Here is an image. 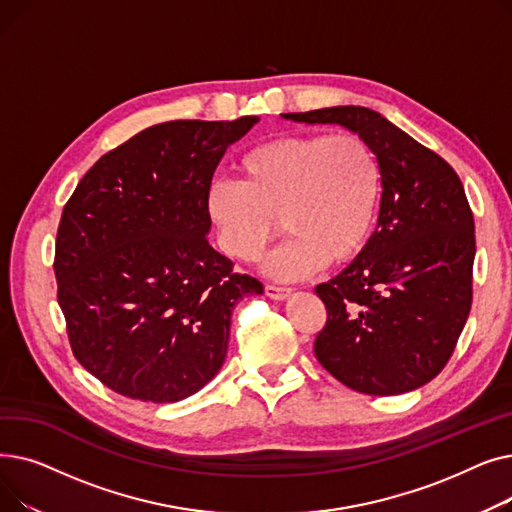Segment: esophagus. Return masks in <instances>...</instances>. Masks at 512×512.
Returning a JSON list of instances; mask_svg holds the SVG:
<instances>
[{"label": "esophagus", "mask_w": 512, "mask_h": 512, "mask_svg": "<svg viewBox=\"0 0 512 512\" xmlns=\"http://www.w3.org/2000/svg\"><path fill=\"white\" fill-rule=\"evenodd\" d=\"M292 294V288H284V286H274V284H267L265 286V297H270L274 301H284Z\"/></svg>", "instance_id": "1"}]
</instances>
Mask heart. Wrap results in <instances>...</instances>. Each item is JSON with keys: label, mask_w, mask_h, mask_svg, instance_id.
I'll return each mask as SVG.
<instances>
[{"label": "heart", "mask_w": 512, "mask_h": 512, "mask_svg": "<svg viewBox=\"0 0 512 512\" xmlns=\"http://www.w3.org/2000/svg\"><path fill=\"white\" fill-rule=\"evenodd\" d=\"M236 174L238 180L211 184L209 220L228 257L255 263L278 236L282 218L290 236L263 265L276 280L305 278L324 261H351L378 220L382 166L353 132L284 134L251 147Z\"/></svg>", "instance_id": "obj_1"}]
</instances>
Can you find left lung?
<instances>
[{"label": "left lung", "mask_w": 512, "mask_h": 512, "mask_svg": "<svg viewBox=\"0 0 512 512\" xmlns=\"http://www.w3.org/2000/svg\"><path fill=\"white\" fill-rule=\"evenodd\" d=\"M282 118L359 134L378 155L384 178L367 245L338 276L315 286L328 309L313 344L317 361L361 394L421 388L448 363L471 311L475 224L459 176L369 107Z\"/></svg>", "instance_id": "1"}]
</instances>
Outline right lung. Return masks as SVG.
I'll return each mask as SVG.
<instances>
[{
  "mask_svg": "<svg viewBox=\"0 0 512 512\" xmlns=\"http://www.w3.org/2000/svg\"><path fill=\"white\" fill-rule=\"evenodd\" d=\"M259 122L174 120L134 134L78 182L56 240L72 353L114 392L178 402L226 361L230 315L263 286L207 234V193L230 145Z\"/></svg>",
  "mask_w": 512,
  "mask_h": 512,
  "instance_id": "add662e5",
  "label": "right lung"
}]
</instances>
